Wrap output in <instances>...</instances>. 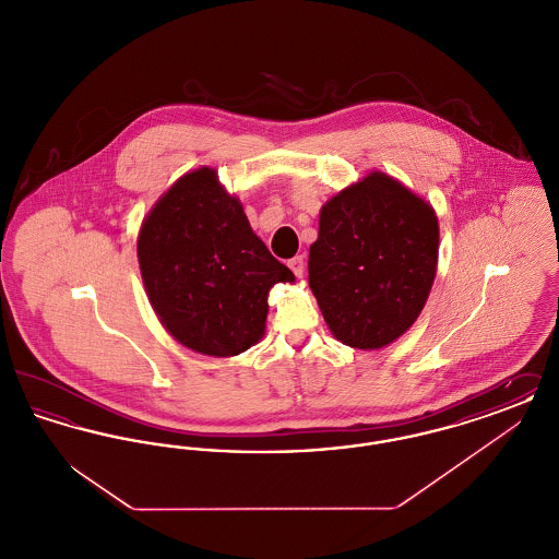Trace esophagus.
I'll list each match as a JSON object with an SVG mask.
<instances>
[{
	"label": "esophagus",
	"instance_id": "obj_1",
	"mask_svg": "<svg viewBox=\"0 0 559 559\" xmlns=\"http://www.w3.org/2000/svg\"><path fill=\"white\" fill-rule=\"evenodd\" d=\"M287 264H289V267H292L293 274H295V276H301V274H304V266H306V262H304V255H295V258H292Z\"/></svg>",
	"mask_w": 559,
	"mask_h": 559
}]
</instances>
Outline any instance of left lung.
<instances>
[{
	"instance_id": "left-lung-1",
	"label": "left lung",
	"mask_w": 559,
	"mask_h": 559,
	"mask_svg": "<svg viewBox=\"0 0 559 559\" xmlns=\"http://www.w3.org/2000/svg\"><path fill=\"white\" fill-rule=\"evenodd\" d=\"M438 242L431 205L381 171L329 199L308 283L331 333L358 349L396 342L426 306Z\"/></svg>"
}]
</instances>
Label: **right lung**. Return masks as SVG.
<instances>
[{"label": "right lung", "instance_id": "right-lung-1", "mask_svg": "<svg viewBox=\"0 0 559 559\" xmlns=\"http://www.w3.org/2000/svg\"><path fill=\"white\" fill-rule=\"evenodd\" d=\"M138 262L169 335L217 358L258 344L270 287L295 281L212 167L188 171L155 203L138 235Z\"/></svg>", "mask_w": 559, "mask_h": 559}]
</instances>
